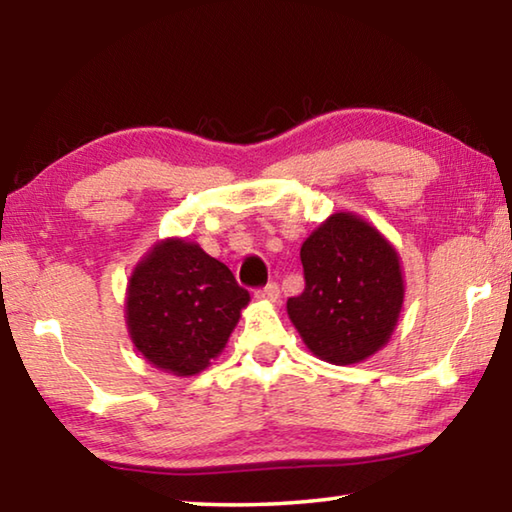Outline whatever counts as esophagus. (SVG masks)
Segmentation results:
<instances>
[{"instance_id":"esophagus-1","label":"esophagus","mask_w":512,"mask_h":512,"mask_svg":"<svg viewBox=\"0 0 512 512\" xmlns=\"http://www.w3.org/2000/svg\"><path fill=\"white\" fill-rule=\"evenodd\" d=\"M255 296H257V298H262V300H266V302H277V298H280V287H277L275 282H268L266 287H262V289H257V291H255Z\"/></svg>"}]
</instances>
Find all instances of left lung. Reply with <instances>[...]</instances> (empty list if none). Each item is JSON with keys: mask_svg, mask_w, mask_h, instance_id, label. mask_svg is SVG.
<instances>
[{"mask_svg": "<svg viewBox=\"0 0 512 512\" xmlns=\"http://www.w3.org/2000/svg\"><path fill=\"white\" fill-rule=\"evenodd\" d=\"M305 291L287 300L291 323L318 359L348 366L391 339L404 302L397 250L352 212H336L300 248Z\"/></svg>", "mask_w": 512, "mask_h": 512, "instance_id": "1", "label": "left lung"}]
</instances>
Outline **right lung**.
Masks as SVG:
<instances>
[{
	"label": "right lung",
	"mask_w": 512,
	"mask_h": 512,
	"mask_svg": "<svg viewBox=\"0 0 512 512\" xmlns=\"http://www.w3.org/2000/svg\"><path fill=\"white\" fill-rule=\"evenodd\" d=\"M250 293L187 239L158 241L128 280L126 325L155 368L189 377L221 354Z\"/></svg>",
	"instance_id": "obj_1"
}]
</instances>
